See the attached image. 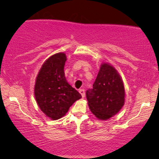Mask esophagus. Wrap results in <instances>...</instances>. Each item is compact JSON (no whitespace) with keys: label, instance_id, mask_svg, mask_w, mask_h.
Returning <instances> with one entry per match:
<instances>
[{"label":"esophagus","instance_id":"1","mask_svg":"<svg viewBox=\"0 0 159 159\" xmlns=\"http://www.w3.org/2000/svg\"><path fill=\"white\" fill-rule=\"evenodd\" d=\"M79 92H80V94H81L82 97L84 98V90H83V89H80V90H79Z\"/></svg>","mask_w":159,"mask_h":159}]
</instances>
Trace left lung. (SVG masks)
<instances>
[{
	"instance_id": "8db88e82",
	"label": "left lung",
	"mask_w": 159,
	"mask_h": 159,
	"mask_svg": "<svg viewBox=\"0 0 159 159\" xmlns=\"http://www.w3.org/2000/svg\"><path fill=\"white\" fill-rule=\"evenodd\" d=\"M86 97L91 112L100 120H107L123 107L125 90L121 76L111 65L103 63Z\"/></svg>"
}]
</instances>
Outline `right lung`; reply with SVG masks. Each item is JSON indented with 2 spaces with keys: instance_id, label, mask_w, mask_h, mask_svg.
Instances as JSON below:
<instances>
[{
  "instance_id": "add662e5",
  "label": "right lung",
  "mask_w": 159,
  "mask_h": 159,
  "mask_svg": "<svg viewBox=\"0 0 159 159\" xmlns=\"http://www.w3.org/2000/svg\"><path fill=\"white\" fill-rule=\"evenodd\" d=\"M66 61V54L62 52L49 57L41 66L34 84L37 103L52 120L64 116L70 106L82 98L66 81L64 71Z\"/></svg>"
}]
</instances>
